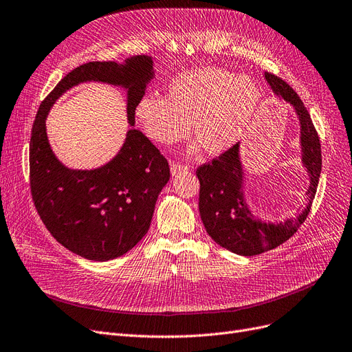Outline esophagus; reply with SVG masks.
Masks as SVG:
<instances>
[{
	"mask_svg": "<svg viewBox=\"0 0 352 352\" xmlns=\"http://www.w3.org/2000/svg\"><path fill=\"white\" fill-rule=\"evenodd\" d=\"M188 169H190L188 165H184V164H181V162H171V173L174 175L178 174V173H187Z\"/></svg>",
	"mask_w": 352,
	"mask_h": 352,
	"instance_id": "1",
	"label": "esophagus"
}]
</instances>
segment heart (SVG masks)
I'll return each mask as SVG.
<instances>
[{"label":"heart","mask_w":352,"mask_h":352,"mask_svg":"<svg viewBox=\"0 0 352 352\" xmlns=\"http://www.w3.org/2000/svg\"><path fill=\"white\" fill-rule=\"evenodd\" d=\"M259 102L251 78L220 68H199L177 76L168 96L149 94L135 114L146 136L162 146L184 140L192 132L209 153H222L241 139Z\"/></svg>","instance_id":"heart-1"}]
</instances>
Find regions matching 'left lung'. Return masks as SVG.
I'll return each mask as SVG.
<instances>
[{
	"label": "left lung",
	"mask_w": 352,
	"mask_h": 352,
	"mask_svg": "<svg viewBox=\"0 0 352 352\" xmlns=\"http://www.w3.org/2000/svg\"><path fill=\"white\" fill-rule=\"evenodd\" d=\"M265 80L277 96L292 104L300 119L303 162L310 175L309 204L297 219H289L284 223L256 222L243 200L239 143L220 153L212 162L200 165L196 175L200 181L199 210L203 225L216 243L243 256L274 250L294 235L310 212L322 171L320 140L303 101L280 76L265 72Z\"/></svg>",
	"instance_id": "obj_1"
}]
</instances>
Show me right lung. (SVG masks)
<instances>
[{
    "label": "right lung",
    "instance_id": "obj_1",
    "mask_svg": "<svg viewBox=\"0 0 352 352\" xmlns=\"http://www.w3.org/2000/svg\"><path fill=\"white\" fill-rule=\"evenodd\" d=\"M152 78V59L145 55L124 63L88 62L65 75L42 101L30 138V192L46 229L65 248L91 261L122 256L146 235L156 199L169 179V165L153 143L129 129L119 155L93 171L65 168L52 152L45 119L52 104L71 87L101 81L127 88V117Z\"/></svg>",
    "mask_w": 352,
    "mask_h": 352
}]
</instances>
